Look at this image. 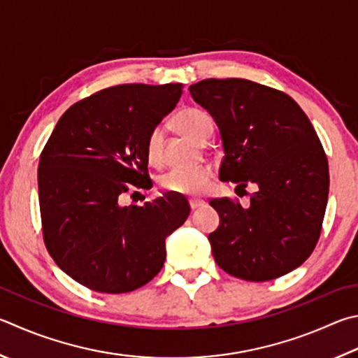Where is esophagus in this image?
Listing matches in <instances>:
<instances>
[{
    "label": "esophagus",
    "instance_id": "esophagus-1",
    "mask_svg": "<svg viewBox=\"0 0 358 358\" xmlns=\"http://www.w3.org/2000/svg\"><path fill=\"white\" fill-rule=\"evenodd\" d=\"M203 205H205V201L200 200V199H191L189 200V206H191L192 211L194 210H199V208H201Z\"/></svg>",
    "mask_w": 358,
    "mask_h": 358
}]
</instances>
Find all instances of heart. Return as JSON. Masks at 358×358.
<instances>
[{
    "mask_svg": "<svg viewBox=\"0 0 358 358\" xmlns=\"http://www.w3.org/2000/svg\"><path fill=\"white\" fill-rule=\"evenodd\" d=\"M175 127L181 134L203 144L213 133V120L206 113L196 108H187L175 117ZM162 153V129L155 128L147 139V158L150 162H158ZM213 178L210 166L199 167H173L159 178L162 189L180 196H199L205 192Z\"/></svg>",
    "mask_w": 358,
    "mask_h": 358,
    "instance_id": "1",
    "label": "heart"
}]
</instances>
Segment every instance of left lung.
I'll list each match as a JSON object with an SVG mask.
<instances>
[{
  "label": "left lung",
  "mask_w": 358,
  "mask_h": 358,
  "mask_svg": "<svg viewBox=\"0 0 358 358\" xmlns=\"http://www.w3.org/2000/svg\"><path fill=\"white\" fill-rule=\"evenodd\" d=\"M189 92L219 127L220 181L257 185L247 208L210 201L220 217L208 236L219 268L249 282L294 271L320 239L329 197L327 157L308 117L289 95L241 78L203 80Z\"/></svg>",
  "instance_id": "8db88e82"
}]
</instances>
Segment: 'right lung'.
<instances>
[{
	"mask_svg": "<svg viewBox=\"0 0 358 358\" xmlns=\"http://www.w3.org/2000/svg\"><path fill=\"white\" fill-rule=\"evenodd\" d=\"M183 84H120L70 106L38 162L43 241L56 264L89 289L120 294L161 271L166 238L191 213L164 194L120 205L128 185L148 189L147 139L177 105Z\"/></svg>",
	"mask_w": 358,
	"mask_h": 358,
	"instance_id": "right-lung-1",
	"label": "right lung"
}]
</instances>
